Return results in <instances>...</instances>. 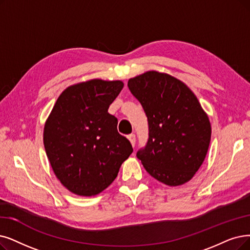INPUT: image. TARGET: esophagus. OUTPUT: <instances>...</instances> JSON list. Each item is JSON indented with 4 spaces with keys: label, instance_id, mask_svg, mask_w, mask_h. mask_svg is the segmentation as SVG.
<instances>
[{
    "label": "esophagus",
    "instance_id": "esophagus-1",
    "mask_svg": "<svg viewBox=\"0 0 250 250\" xmlns=\"http://www.w3.org/2000/svg\"><path fill=\"white\" fill-rule=\"evenodd\" d=\"M128 139H129V141H130V143H131L132 146H135V142H136V139H135V135H134L133 133L129 134V135H128Z\"/></svg>",
    "mask_w": 250,
    "mask_h": 250
}]
</instances>
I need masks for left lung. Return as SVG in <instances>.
<instances>
[{
    "label": "left lung",
    "mask_w": 250,
    "mask_h": 250,
    "mask_svg": "<svg viewBox=\"0 0 250 250\" xmlns=\"http://www.w3.org/2000/svg\"><path fill=\"white\" fill-rule=\"evenodd\" d=\"M148 122V139L137 152L146 170L160 183L191 181L206 157L211 125L198 98L181 80L148 71L128 80Z\"/></svg>",
    "instance_id": "obj_1"
}]
</instances>
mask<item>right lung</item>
<instances>
[{
    "label": "right lung",
    "mask_w": 250,
    "mask_h": 250,
    "mask_svg": "<svg viewBox=\"0 0 250 250\" xmlns=\"http://www.w3.org/2000/svg\"><path fill=\"white\" fill-rule=\"evenodd\" d=\"M122 81L89 80L67 87L46 120L43 141L56 177L69 192L90 197L102 193L133 152L117 130L107 109L121 92Z\"/></svg>",
    "instance_id": "obj_1"
}]
</instances>
